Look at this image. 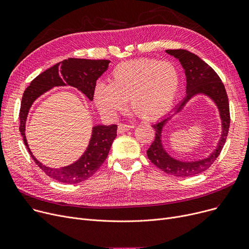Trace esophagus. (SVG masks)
<instances>
[{
	"label": "esophagus",
	"instance_id": "34e87169",
	"mask_svg": "<svg viewBox=\"0 0 249 249\" xmlns=\"http://www.w3.org/2000/svg\"><path fill=\"white\" fill-rule=\"evenodd\" d=\"M134 126L131 125V124H119V125H118V132H119V133L126 132V131H128V130H130Z\"/></svg>",
	"mask_w": 249,
	"mask_h": 249
}]
</instances>
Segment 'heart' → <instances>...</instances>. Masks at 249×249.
I'll use <instances>...</instances> for the list:
<instances>
[{
	"instance_id": "1",
	"label": "heart",
	"mask_w": 249,
	"mask_h": 249,
	"mask_svg": "<svg viewBox=\"0 0 249 249\" xmlns=\"http://www.w3.org/2000/svg\"><path fill=\"white\" fill-rule=\"evenodd\" d=\"M180 84L179 71L171 61L139 58L118 64L109 84L99 83L94 90L98 109L113 116L130 101L132 111L145 120L165 115L176 100Z\"/></svg>"
}]
</instances>
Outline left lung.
I'll list each match as a JSON object with an SVG mask.
<instances>
[{"label": "left lung", "mask_w": 249, "mask_h": 249, "mask_svg": "<svg viewBox=\"0 0 249 249\" xmlns=\"http://www.w3.org/2000/svg\"><path fill=\"white\" fill-rule=\"evenodd\" d=\"M166 53L179 60L185 70L187 78V95L175 108L174 114L165 116L152 125L155 130V138L147 150L150 161L165 174L176 177H193L206 171L216 160L223 148L230 126L229 101L225 87L215 71L198 55L185 49H167ZM198 94H205L215 103L220 115L222 133L214 151L208 158L199 161L182 162L169 156L162 145V130L167 121L192 98Z\"/></svg>", "instance_id": "obj_1"}]
</instances>
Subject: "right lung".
Listing matches in <instances>:
<instances>
[{
  "instance_id": "obj_1",
  "label": "right lung",
  "mask_w": 249,
  "mask_h": 249,
  "mask_svg": "<svg viewBox=\"0 0 249 249\" xmlns=\"http://www.w3.org/2000/svg\"><path fill=\"white\" fill-rule=\"evenodd\" d=\"M109 63L110 60L107 59H65L36 76L24 91L19 115V130L23 141L35 163L48 177L57 181L74 185L93 176L107 159L112 143L117 136V125L94 126L89 145L81 158L67 166L52 168L37 160L28 146L25 130L29 110L39 97L54 87H73L82 91L89 101H93L97 80L107 71Z\"/></svg>"
}]
</instances>
